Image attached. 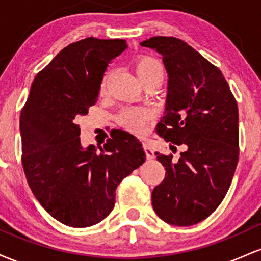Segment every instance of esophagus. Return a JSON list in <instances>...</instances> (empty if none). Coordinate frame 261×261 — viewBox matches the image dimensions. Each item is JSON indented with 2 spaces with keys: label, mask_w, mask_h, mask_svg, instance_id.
I'll use <instances>...</instances> for the list:
<instances>
[{
  "label": "esophagus",
  "mask_w": 261,
  "mask_h": 261,
  "mask_svg": "<svg viewBox=\"0 0 261 261\" xmlns=\"http://www.w3.org/2000/svg\"><path fill=\"white\" fill-rule=\"evenodd\" d=\"M142 146H143V149H145V152H146V155H147V160H153L154 152H153V148H152V146L149 145L148 142H143Z\"/></svg>",
  "instance_id": "obj_1"
}]
</instances>
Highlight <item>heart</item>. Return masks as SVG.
Returning a JSON list of instances; mask_svg holds the SVG:
<instances>
[{
	"label": "heart",
	"mask_w": 261,
	"mask_h": 261,
	"mask_svg": "<svg viewBox=\"0 0 261 261\" xmlns=\"http://www.w3.org/2000/svg\"><path fill=\"white\" fill-rule=\"evenodd\" d=\"M135 71L143 85L149 82H161L164 77V66L158 59L151 55H140L135 59ZM107 77L104 79L101 87L106 88ZM149 118L148 112L142 108H125L119 114V122L121 126L135 134H141L145 130L146 122Z\"/></svg>",
	"instance_id": "obj_1"
}]
</instances>
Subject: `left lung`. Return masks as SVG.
<instances>
[{"label":"left lung","instance_id":"left-lung-1","mask_svg":"<svg viewBox=\"0 0 261 261\" xmlns=\"http://www.w3.org/2000/svg\"><path fill=\"white\" fill-rule=\"evenodd\" d=\"M141 46L161 54L168 73L166 110L155 131L184 146L178 161L155 152L166 176L152 191V206L164 222L193 226L218 207L232 182L239 157L238 107L220 68L185 41L153 37Z\"/></svg>","mask_w":261,"mask_h":261}]
</instances>
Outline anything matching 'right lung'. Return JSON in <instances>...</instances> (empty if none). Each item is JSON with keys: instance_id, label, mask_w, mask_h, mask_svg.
<instances>
[{"instance_id": "right-lung-1", "label": "right lung", "mask_w": 261, "mask_h": 261, "mask_svg": "<svg viewBox=\"0 0 261 261\" xmlns=\"http://www.w3.org/2000/svg\"><path fill=\"white\" fill-rule=\"evenodd\" d=\"M126 47L122 39L93 37L70 44L35 76L20 112L27 180L45 211L66 226L103 221L118 185L146 160L142 143L124 130L100 152L81 145L77 120L97 103L108 64Z\"/></svg>"}]
</instances>
